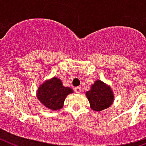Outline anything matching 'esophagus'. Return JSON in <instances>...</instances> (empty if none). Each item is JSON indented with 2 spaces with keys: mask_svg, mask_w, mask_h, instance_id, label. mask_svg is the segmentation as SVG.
<instances>
[{
  "mask_svg": "<svg viewBox=\"0 0 146 146\" xmlns=\"http://www.w3.org/2000/svg\"><path fill=\"white\" fill-rule=\"evenodd\" d=\"M75 92H76V93H81V86H77V87H75Z\"/></svg>",
  "mask_w": 146,
  "mask_h": 146,
  "instance_id": "34e87169",
  "label": "esophagus"
}]
</instances>
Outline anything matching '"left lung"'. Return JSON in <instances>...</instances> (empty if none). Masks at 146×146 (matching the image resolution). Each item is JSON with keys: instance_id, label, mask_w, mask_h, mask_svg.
I'll list each match as a JSON object with an SVG mask.
<instances>
[{"instance_id": "obj_1", "label": "left lung", "mask_w": 146, "mask_h": 146, "mask_svg": "<svg viewBox=\"0 0 146 146\" xmlns=\"http://www.w3.org/2000/svg\"><path fill=\"white\" fill-rule=\"evenodd\" d=\"M90 107L96 111H101L111 106L113 102V94L111 87L97 80L91 89L86 93Z\"/></svg>"}]
</instances>
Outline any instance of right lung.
<instances>
[{
    "instance_id": "right-lung-1",
    "label": "right lung",
    "mask_w": 146,
    "mask_h": 146,
    "mask_svg": "<svg viewBox=\"0 0 146 146\" xmlns=\"http://www.w3.org/2000/svg\"><path fill=\"white\" fill-rule=\"evenodd\" d=\"M72 92L73 90L70 88L63 86L59 78L54 77L39 86L37 97L42 104L48 109L55 111L63 107L65 98Z\"/></svg>"
}]
</instances>
